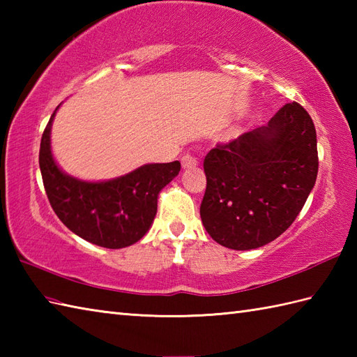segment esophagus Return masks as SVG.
<instances>
[{"mask_svg":"<svg viewBox=\"0 0 357 357\" xmlns=\"http://www.w3.org/2000/svg\"><path fill=\"white\" fill-rule=\"evenodd\" d=\"M181 164H183L184 169H192V167H196L198 161H196V158H193L190 155H184L183 158H181Z\"/></svg>","mask_w":357,"mask_h":357,"instance_id":"esophagus-1","label":"esophagus"}]
</instances>
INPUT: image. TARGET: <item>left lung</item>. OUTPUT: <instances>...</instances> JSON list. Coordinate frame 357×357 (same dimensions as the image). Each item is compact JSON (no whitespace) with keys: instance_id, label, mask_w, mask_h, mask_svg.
Instances as JSON below:
<instances>
[{"instance_id":"1","label":"left lung","mask_w":357,"mask_h":357,"mask_svg":"<svg viewBox=\"0 0 357 357\" xmlns=\"http://www.w3.org/2000/svg\"><path fill=\"white\" fill-rule=\"evenodd\" d=\"M316 128L299 102H288L268 126L216 144L204 159L207 176L201 219L218 244L262 247L293 224L314 187Z\"/></svg>"}]
</instances>
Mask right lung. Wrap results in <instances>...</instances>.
<instances>
[{
	"label": "right lung",
	"instance_id": "obj_1",
	"mask_svg": "<svg viewBox=\"0 0 357 357\" xmlns=\"http://www.w3.org/2000/svg\"><path fill=\"white\" fill-rule=\"evenodd\" d=\"M40 147V169L50 206L61 222L79 238L105 248L138 242L150 229L158 195L181 170L179 161L147 164L107 183H84L58 169L50 151V127Z\"/></svg>",
	"mask_w": 357,
	"mask_h": 357
}]
</instances>
